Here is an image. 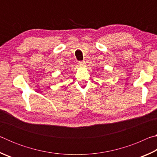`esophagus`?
<instances>
[{
	"mask_svg": "<svg viewBox=\"0 0 157 157\" xmlns=\"http://www.w3.org/2000/svg\"><path fill=\"white\" fill-rule=\"evenodd\" d=\"M78 63L79 65L80 66H84L85 63H86V62H85V61H80V62H78Z\"/></svg>",
	"mask_w": 157,
	"mask_h": 157,
	"instance_id": "obj_1",
	"label": "esophagus"
}]
</instances>
